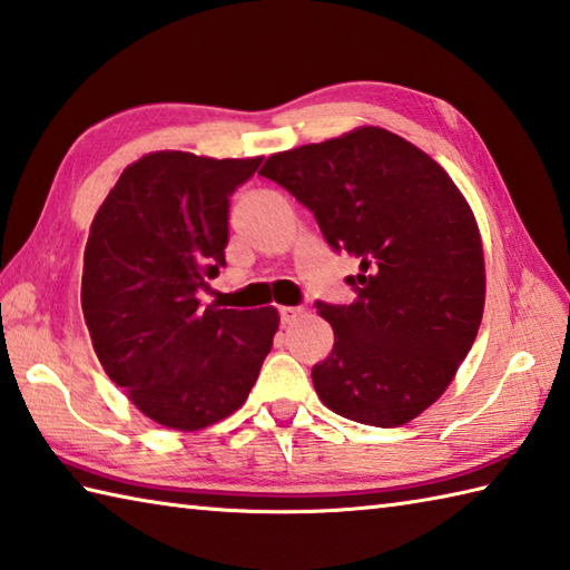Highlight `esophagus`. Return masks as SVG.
I'll use <instances>...</instances> for the list:
<instances>
[{"label": "esophagus", "mask_w": 570, "mask_h": 570, "mask_svg": "<svg viewBox=\"0 0 570 570\" xmlns=\"http://www.w3.org/2000/svg\"><path fill=\"white\" fill-rule=\"evenodd\" d=\"M278 314H282V326H292L294 321L301 318V314H304V311L296 308V306H284L282 311H278Z\"/></svg>", "instance_id": "1"}]
</instances>
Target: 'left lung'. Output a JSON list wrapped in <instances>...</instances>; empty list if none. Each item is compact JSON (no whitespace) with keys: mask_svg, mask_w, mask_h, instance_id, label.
Returning a JSON list of instances; mask_svg holds the SVG:
<instances>
[{"mask_svg":"<svg viewBox=\"0 0 570 570\" xmlns=\"http://www.w3.org/2000/svg\"><path fill=\"white\" fill-rule=\"evenodd\" d=\"M259 175L314 212L333 249L361 259L353 304H316L333 328L331 355L311 371L321 403L373 428L415 420L450 387L482 323L470 203L440 163L377 126L274 153Z\"/></svg>","mask_w":570,"mask_h":570,"instance_id":"left-lung-1","label":"left lung"}]
</instances>
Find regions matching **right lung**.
I'll list each match as a JSON object with an SVG mask.
<instances>
[{
	"mask_svg": "<svg viewBox=\"0 0 570 570\" xmlns=\"http://www.w3.org/2000/svg\"><path fill=\"white\" fill-rule=\"evenodd\" d=\"M262 158L142 155L98 207L83 252L81 308L106 375L145 417L195 432L244 405L278 311L199 304L225 266L229 195Z\"/></svg>",
	"mask_w": 570,
	"mask_h": 570,
	"instance_id": "right-lung-1",
	"label": "right lung"
}]
</instances>
